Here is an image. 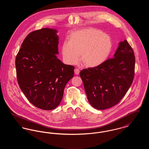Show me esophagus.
<instances>
[{"mask_svg": "<svg viewBox=\"0 0 149 149\" xmlns=\"http://www.w3.org/2000/svg\"><path fill=\"white\" fill-rule=\"evenodd\" d=\"M74 72H75V74H77V75H78L79 74V72H80V70L78 69V68H76V69H75V70H74Z\"/></svg>", "mask_w": 149, "mask_h": 149, "instance_id": "esophagus-1", "label": "esophagus"}]
</instances>
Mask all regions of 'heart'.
<instances>
[{
	"instance_id": "heart-1",
	"label": "heart",
	"mask_w": 149,
	"mask_h": 149,
	"mask_svg": "<svg viewBox=\"0 0 149 149\" xmlns=\"http://www.w3.org/2000/svg\"><path fill=\"white\" fill-rule=\"evenodd\" d=\"M112 42L109 36L94 29H85L71 33L69 41H64L61 52L64 60L75 65L80 60L85 66L95 67L102 64L109 55Z\"/></svg>"
}]
</instances>
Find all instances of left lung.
Wrapping results in <instances>:
<instances>
[{
  "label": "left lung",
  "instance_id": "8db88e82",
  "mask_svg": "<svg viewBox=\"0 0 149 149\" xmlns=\"http://www.w3.org/2000/svg\"><path fill=\"white\" fill-rule=\"evenodd\" d=\"M135 68L134 50L125 40L120 42L113 58L81 70L80 76L89 103L99 110L118 104L133 82Z\"/></svg>",
  "mask_w": 149,
  "mask_h": 149
}]
</instances>
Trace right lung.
<instances>
[{
	"mask_svg": "<svg viewBox=\"0 0 149 149\" xmlns=\"http://www.w3.org/2000/svg\"><path fill=\"white\" fill-rule=\"evenodd\" d=\"M55 29H45L29 33L15 58L18 85L29 102L43 110H52L63 98L75 67L57 58L58 38Z\"/></svg>",
	"mask_w": 149,
	"mask_h": 149,
	"instance_id": "1",
	"label": "right lung"
}]
</instances>
